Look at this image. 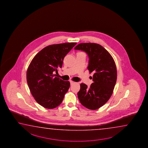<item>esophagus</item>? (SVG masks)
Listing matches in <instances>:
<instances>
[{"label": "esophagus", "instance_id": "esophagus-1", "mask_svg": "<svg viewBox=\"0 0 148 148\" xmlns=\"http://www.w3.org/2000/svg\"><path fill=\"white\" fill-rule=\"evenodd\" d=\"M70 85H73V84H75V82H73V81H70Z\"/></svg>", "mask_w": 148, "mask_h": 148}]
</instances>
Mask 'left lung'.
Masks as SVG:
<instances>
[{"instance_id": "8db88e82", "label": "left lung", "mask_w": 148, "mask_h": 148, "mask_svg": "<svg viewBox=\"0 0 148 148\" xmlns=\"http://www.w3.org/2000/svg\"><path fill=\"white\" fill-rule=\"evenodd\" d=\"M75 50L82 51L88 54V70L94 73L93 83L90 88L84 83L81 84L78 98L86 108L97 109L104 105L112 94L117 78L115 62L110 54L97 43H82Z\"/></svg>"}]
</instances>
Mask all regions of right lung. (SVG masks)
Returning <instances> with one entry per match:
<instances>
[{
    "label": "right lung",
    "mask_w": 148,
    "mask_h": 148,
    "mask_svg": "<svg viewBox=\"0 0 148 148\" xmlns=\"http://www.w3.org/2000/svg\"><path fill=\"white\" fill-rule=\"evenodd\" d=\"M76 42L49 45L34 58L26 74L28 87L33 97L44 108L53 109L60 105L70 87V82L54 77L62 68L66 55Z\"/></svg>",
    "instance_id": "1"
}]
</instances>
